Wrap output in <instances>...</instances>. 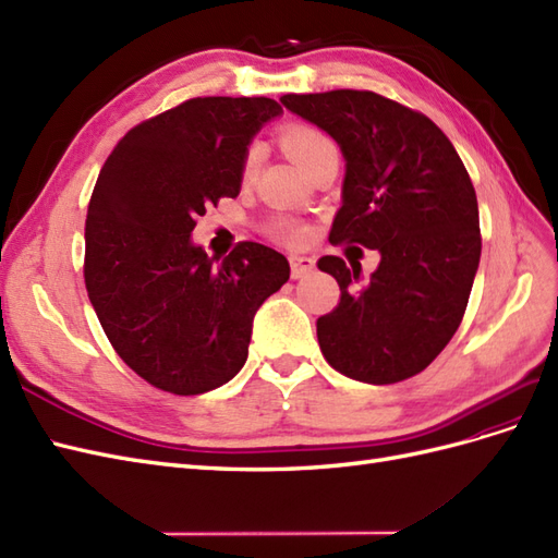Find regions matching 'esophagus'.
Listing matches in <instances>:
<instances>
[{
  "label": "esophagus",
  "mask_w": 558,
  "mask_h": 558,
  "mask_svg": "<svg viewBox=\"0 0 558 558\" xmlns=\"http://www.w3.org/2000/svg\"><path fill=\"white\" fill-rule=\"evenodd\" d=\"M290 266H292V278H306L308 274H313V268H316V259L306 254H292L290 256Z\"/></svg>",
  "instance_id": "1"
}]
</instances>
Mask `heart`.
Returning <instances> with one entry per match:
<instances>
[{
    "label": "heart",
    "mask_w": 558,
    "mask_h": 558,
    "mask_svg": "<svg viewBox=\"0 0 558 558\" xmlns=\"http://www.w3.org/2000/svg\"><path fill=\"white\" fill-rule=\"evenodd\" d=\"M330 146L332 143L327 141L320 132L311 130V126H304V124H290L288 130L282 132V148L288 150V155L302 169H306L325 148H330ZM259 162H262V146L259 143H254V146H250V150L245 155V162H242V177L245 179L254 177V171H256V167H259ZM270 233H274L276 238L288 240V242H302L306 235V228L294 219H276L274 223H270Z\"/></svg>",
    "instance_id": "1"
}]
</instances>
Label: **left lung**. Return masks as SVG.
<instances>
[{
    "label": "left lung",
    "instance_id": "obj_1",
    "mask_svg": "<svg viewBox=\"0 0 558 558\" xmlns=\"http://www.w3.org/2000/svg\"><path fill=\"white\" fill-rule=\"evenodd\" d=\"M280 104L337 141L341 207L330 242L379 252L361 266L323 256L341 299L318 318V344L337 373L365 384L403 381L448 347L481 259L478 203L454 146L422 112L375 92L288 94Z\"/></svg>",
    "mask_w": 558,
    "mask_h": 558
}]
</instances>
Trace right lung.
Here are the masks:
<instances>
[{
    "instance_id": "add662e5",
    "label": "right lung",
    "mask_w": 558,
    "mask_h": 558,
    "mask_svg": "<svg viewBox=\"0 0 558 558\" xmlns=\"http://www.w3.org/2000/svg\"><path fill=\"white\" fill-rule=\"evenodd\" d=\"M274 98H191L141 122L110 153L87 211L84 282L112 349L153 387L197 396L247 361L254 316L290 280L259 242L217 262L193 242L209 205L238 197Z\"/></svg>"
}]
</instances>
